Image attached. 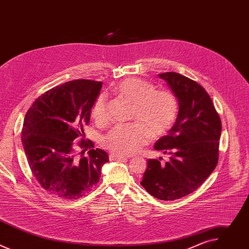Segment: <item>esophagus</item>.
<instances>
[{
	"mask_svg": "<svg viewBox=\"0 0 249 249\" xmlns=\"http://www.w3.org/2000/svg\"><path fill=\"white\" fill-rule=\"evenodd\" d=\"M109 159L111 160H127L128 158H126V157H123V156H119V155H116V154H110L109 155Z\"/></svg>",
	"mask_w": 249,
	"mask_h": 249,
	"instance_id": "34e87169",
	"label": "esophagus"
}]
</instances>
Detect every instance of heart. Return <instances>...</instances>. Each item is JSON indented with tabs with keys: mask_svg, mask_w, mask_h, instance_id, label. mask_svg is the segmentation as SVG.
<instances>
[{
	"mask_svg": "<svg viewBox=\"0 0 249 249\" xmlns=\"http://www.w3.org/2000/svg\"><path fill=\"white\" fill-rule=\"evenodd\" d=\"M113 92L132 104L127 124H118L102 139V145L113 154L129 156L137 153L151 139L165 134L178 113V101L165 89H154V85L139 78H128L113 88ZM91 117L100 123L107 119L106 98L99 94L92 103Z\"/></svg>",
	"mask_w": 249,
	"mask_h": 249,
	"instance_id": "obj_1",
	"label": "heart"
}]
</instances>
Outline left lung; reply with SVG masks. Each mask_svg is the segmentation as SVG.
<instances>
[{"label": "left lung", "instance_id": "8db88e82", "mask_svg": "<svg viewBox=\"0 0 249 249\" xmlns=\"http://www.w3.org/2000/svg\"><path fill=\"white\" fill-rule=\"evenodd\" d=\"M159 76L177 97L179 111L168 135L154 147L170 155V160L162 164L161 158L148 160L141 185L152 196L171 201L195 191L216 168L222 123L210 95L198 83L174 72Z\"/></svg>", "mask_w": 249, "mask_h": 249}]
</instances>
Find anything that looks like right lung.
Here are the masks:
<instances>
[{"instance_id": "obj_1", "label": "right lung", "mask_w": 249, "mask_h": 249, "mask_svg": "<svg viewBox=\"0 0 249 249\" xmlns=\"http://www.w3.org/2000/svg\"><path fill=\"white\" fill-rule=\"evenodd\" d=\"M101 87L96 81L67 82L37 97L26 112L21 140L27 162L40 186L54 197H83L96 186L102 165L109 161L84 133ZM78 137L81 141L76 144Z\"/></svg>"}]
</instances>
